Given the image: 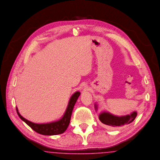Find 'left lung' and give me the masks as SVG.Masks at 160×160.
<instances>
[{
	"mask_svg": "<svg viewBox=\"0 0 160 160\" xmlns=\"http://www.w3.org/2000/svg\"><path fill=\"white\" fill-rule=\"evenodd\" d=\"M96 111L98 109V105L95 104ZM137 116V112L134 111L130 114L124 116H117L111 114L108 112H102L99 115V119L103 124L108 127H118L124 124H128L134 121Z\"/></svg>",
	"mask_w": 160,
	"mask_h": 160,
	"instance_id": "obj_1",
	"label": "left lung"
}]
</instances>
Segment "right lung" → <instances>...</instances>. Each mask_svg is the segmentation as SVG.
<instances>
[{
    "mask_svg": "<svg viewBox=\"0 0 160 160\" xmlns=\"http://www.w3.org/2000/svg\"><path fill=\"white\" fill-rule=\"evenodd\" d=\"M80 92L78 91L75 92L71 96L64 116L62 117V118H61L60 120H58L57 122L44 123V124L34 123L32 122L27 120L22 116H21L18 112L17 107L16 108V110L19 118L23 122H25L28 126H29L30 128H32L33 130H34L39 134L48 135V136L62 134L67 130L70 124L72 109L74 108L75 103L77 102V99L80 96Z\"/></svg>",
    "mask_w": 160,
    "mask_h": 160,
    "instance_id": "right-lung-1",
    "label": "right lung"
}]
</instances>
